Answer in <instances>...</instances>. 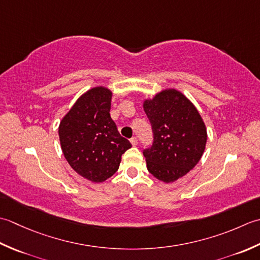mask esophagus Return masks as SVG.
Listing matches in <instances>:
<instances>
[{
	"instance_id": "34e87169",
	"label": "esophagus",
	"mask_w": 260,
	"mask_h": 260,
	"mask_svg": "<svg viewBox=\"0 0 260 260\" xmlns=\"http://www.w3.org/2000/svg\"><path fill=\"white\" fill-rule=\"evenodd\" d=\"M130 142H131V145H132V146H137V145H138V139H137V137H132L131 139H130Z\"/></svg>"
}]
</instances>
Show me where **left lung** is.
<instances>
[{"mask_svg": "<svg viewBox=\"0 0 260 260\" xmlns=\"http://www.w3.org/2000/svg\"><path fill=\"white\" fill-rule=\"evenodd\" d=\"M144 110L153 134L151 147L144 150L148 171L165 183L176 181L203 155L208 139L203 120L193 103L176 89H165L146 100Z\"/></svg>", "mask_w": 260, "mask_h": 260, "instance_id": "obj_1", "label": "left lung"}]
</instances>
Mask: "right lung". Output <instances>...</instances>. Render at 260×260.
I'll return each mask as SVG.
<instances>
[{
    "mask_svg": "<svg viewBox=\"0 0 260 260\" xmlns=\"http://www.w3.org/2000/svg\"><path fill=\"white\" fill-rule=\"evenodd\" d=\"M110 89L99 86L79 98L58 129L61 150L77 174L100 183L118 171L121 156L131 148L111 119Z\"/></svg>",
    "mask_w": 260,
    "mask_h": 260,
    "instance_id": "obj_1",
    "label": "right lung"
}]
</instances>
